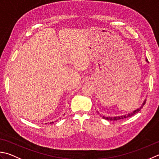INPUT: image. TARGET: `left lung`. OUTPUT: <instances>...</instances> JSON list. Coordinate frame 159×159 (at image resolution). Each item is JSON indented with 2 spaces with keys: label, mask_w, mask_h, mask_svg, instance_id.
I'll list each match as a JSON object with an SVG mask.
<instances>
[{
  "label": "left lung",
  "mask_w": 159,
  "mask_h": 159,
  "mask_svg": "<svg viewBox=\"0 0 159 159\" xmlns=\"http://www.w3.org/2000/svg\"><path fill=\"white\" fill-rule=\"evenodd\" d=\"M146 61H147L148 63V59H146ZM145 102H146V100H145V101H143V104H142V105H141V107H140L138 108V109H136V110L133 111L132 112H131V113H129V114H125V115H122V116H114V117H110V116L105 117V116H102V118H103L104 119L108 120H120V119H127V118H128V117H129V116H133V115H134V114H136V113H138L139 111L141 110V108H142L143 107V105H145Z\"/></svg>",
  "instance_id": "8db88e82"
}]
</instances>
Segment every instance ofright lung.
I'll list each match as a JSON object with an SVG mask.
<instances>
[{
	"instance_id": "1",
	"label": "right lung",
	"mask_w": 159,
	"mask_h": 159,
	"mask_svg": "<svg viewBox=\"0 0 159 159\" xmlns=\"http://www.w3.org/2000/svg\"><path fill=\"white\" fill-rule=\"evenodd\" d=\"M51 123H53V122H51V123H50V124H51Z\"/></svg>"
}]
</instances>
